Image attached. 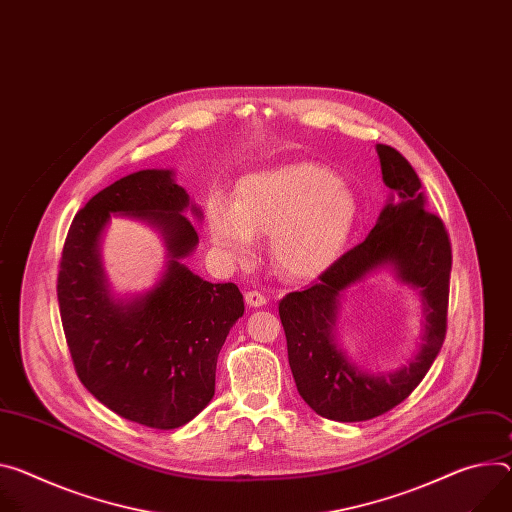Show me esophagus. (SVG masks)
Segmentation results:
<instances>
[{"label": "esophagus", "instance_id": "obj_1", "mask_svg": "<svg viewBox=\"0 0 512 512\" xmlns=\"http://www.w3.org/2000/svg\"><path fill=\"white\" fill-rule=\"evenodd\" d=\"M245 302H247V306H249V308H261V306H265V304H267V298H265L261 292L251 290V292H247V294H245Z\"/></svg>", "mask_w": 512, "mask_h": 512}]
</instances>
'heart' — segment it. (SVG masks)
Instances as JSON below:
<instances>
[{"instance_id":"obj_1","label":"heart","mask_w":512,"mask_h":512,"mask_svg":"<svg viewBox=\"0 0 512 512\" xmlns=\"http://www.w3.org/2000/svg\"><path fill=\"white\" fill-rule=\"evenodd\" d=\"M359 204L343 179L318 163H286L247 173L235 202L212 198L206 226L222 257L247 263L257 237L269 235L273 267L288 280L310 282L343 255Z\"/></svg>"}]
</instances>
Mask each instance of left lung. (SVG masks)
Returning <instances> with one entry per match:
<instances>
[{
    "mask_svg": "<svg viewBox=\"0 0 512 512\" xmlns=\"http://www.w3.org/2000/svg\"><path fill=\"white\" fill-rule=\"evenodd\" d=\"M382 179L390 196L376 226L361 245L345 253L320 282L292 292L280 302L288 341V361L304 402L320 416L359 423L400 404L433 365L447 329L451 245L439 216L427 208L412 165L392 147L376 145ZM390 272L417 290L424 329L413 355L394 370L371 372L342 349L338 314L354 288L371 276Z\"/></svg>",
    "mask_w": 512,
    "mask_h": 512,
    "instance_id": "1",
    "label": "left lung"
}]
</instances>
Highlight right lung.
<instances>
[{
    "label": "right lung",
    "instance_id": "obj_1",
    "mask_svg": "<svg viewBox=\"0 0 512 512\" xmlns=\"http://www.w3.org/2000/svg\"><path fill=\"white\" fill-rule=\"evenodd\" d=\"M204 218L173 169L134 171L91 198L71 222L57 296L81 384L104 406L151 429H177L214 396L216 359L243 312L235 284L202 280L183 261L198 249ZM114 215L153 227L166 247L158 282L143 293L113 290L101 241Z\"/></svg>",
    "mask_w": 512,
    "mask_h": 512
}]
</instances>
